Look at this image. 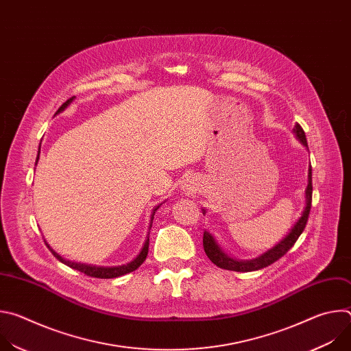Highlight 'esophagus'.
<instances>
[{
    "instance_id": "1",
    "label": "esophagus",
    "mask_w": 351,
    "mask_h": 351,
    "mask_svg": "<svg viewBox=\"0 0 351 351\" xmlns=\"http://www.w3.org/2000/svg\"><path fill=\"white\" fill-rule=\"evenodd\" d=\"M183 189L186 190V191H191L193 190V184H191V182H184V186H183Z\"/></svg>"
}]
</instances>
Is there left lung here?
I'll use <instances>...</instances> for the list:
<instances>
[{
  "label": "left lung",
  "instance_id": "1",
  "mask_svg": "<svg viewBox=\"0 0 351 351\" xmlns=\"http://www.w3.org/2000/svg\"><path fill=\"white\" fill-rule=\"evenodd\" d=\"M293 132L300 138V141H302L304 145H307L306 133H304L302 126L295 123ZM311 202H313V173H311V167H310V169H308V184H307V190H306V208L303 211V215L300 217V219L291 228L290 233L282 241H279L275 247L268 250L267 253H264L263 256H260L256 260L236 261V260L228 257L222 252L219 245L217 244V241L214 240V237L208 232H204V236H203L204 252H206L207 257L217 267H219L222 269L236 271V272H252V271H258L261 268H265V267L274 264L275 261H278L280 257H283L289 252V250L294 245V243L297 241L300 234L303 233V230L307 225V221H308V215H310V210H311Z\"/></svg>",
  "mask_w": 351,
  "mask_h": 351
}]
</instances>
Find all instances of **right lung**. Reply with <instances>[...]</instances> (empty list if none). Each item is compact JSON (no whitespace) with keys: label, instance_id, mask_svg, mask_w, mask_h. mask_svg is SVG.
I'll use <instances>...</instances> for the list:
<instances>
[{"label":"right lung","instance_id":"1","mask_svg":"<svg viewBox=\"0 0 351 351\" xmlns=\"http://www.w3.org/2000/svg\"><path fill=\"white\" fill-rule=\"evenodd\" d=\"M75 97H71L69 99H66V101L58 108V111H57V114L58 112H61V111H64L68 106H69V103H72V99H73ZM38 154H40V148H38ZM37 161H38V156H37V158H36V165H37ZM160 208V206L157 207V208H154V213H153V215H152V222H149V229H152V223H153V219H154V214H156V211ZM45 244H47V241H45ZM148 244H149V237L147 236V240H145V243H144V245H143V248H141V252H140V254L132 261V263H129V264H126V265H121V267H111V268H104V267H93V265H86V264H77V263H72V261H68V260H65V258H62L61 256H58L54 250L49 247L48 244H47V247L51 250V253L54 254V257L56 258H58L62 264H65V265H68L69 268H72V269H76V271H79V272H82V274H84V275H87V276H91V278H99V279H111V278H118V276H122V275H126V274H129V272H133V271H136L143 263H144V260H145V257H147V254H148Z\"/></svg>","mask_w":351,"mask_h":351}]
</instances>
